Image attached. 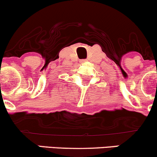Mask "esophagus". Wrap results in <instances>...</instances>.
Listing matches in <instances>:
<instances>
[{
	"instance_id": "obj_1",
	"label": "esophagus",
	"mask_w": 157,
	"mask_h": 157,
	"mask_svg": "<svg viewBox=\"0 0 157 157\" xmlns=\"http://www.w3.org/2000/svg\"><path fill=\"white\" fill-rule=\"evenodd\" d=\"M86 61V60H82V61H81V62H85V61Z\"/></svg>"
}]
</instances>
